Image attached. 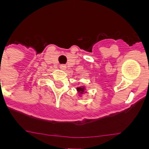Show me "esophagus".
<instances>
[{
    "label": "esophagus",
    "mask_w": 149,
    "mask_h": 149,
    "mask_svg": "<svg viewBox=\"0 0 149 149\" xmlns=\"http://www.w3.org/2000/svg\"><path fill=\"white\" fill-rule=\"evenodd\" d=\"M59 68H60L61 70H65V69H66V65H63V64H62V65H59Z\"/></svg>",
    "instance_id": "obj_1"
}]
</instances>
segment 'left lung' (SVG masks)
I'll return each mask as SVG.
<instances>
[{"label":"left lung","instance_id":"8db88e82","mask_svg":"<svg viewBox=\"0 0 149 149\" xmlns=\"http://www.w3.org/2000/svg\"><path fill=\"white\" fill-rule=\"evenodd\" d=\"M77 90L79 94H83L84 93V91H85V87L84 86H79V87H77Z\"/></svg>","mask_w":149,"mask_h":149}]
</instances>
